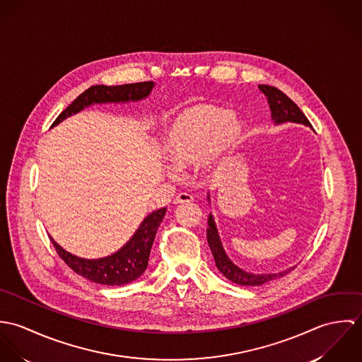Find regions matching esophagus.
<instances>
[{
    "mask_svg": "<svg viewBox=\"0 0 362 362\" xmlns=\"http://www.w3.org/2000/svg\"><path fill=\"white\" fill-rule=\"evenodd\" d=\"M194 201V197L187 194V192H182V194H178L174 199V204L175 205H184V204H191Z\"/></svg>",
    "mask_w": 362,
    "mask_h": 362,
    "instance_id": "1",
    "label": "esophagus"
}]
</instances>
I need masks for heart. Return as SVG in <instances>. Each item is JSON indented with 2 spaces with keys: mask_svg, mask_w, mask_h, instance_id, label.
<instances>
[{
  "mask_svg": "<svg viewBox=\"0 0 362 362\" xmlns=\"http://www.w3.org/2000/svg\"><path fill=\"white\" fill-rule=\"evenodd\" d=\"M244 122L227 107L195 104L174 119L165 131L163 151L173 168L198 167L213 178L244 136Z\"/></svg>",
  "mask_w": 362,
  "mask_h": 362,
  "instance_id": "obj_1",
  "label": "heart"
}]
</instances>
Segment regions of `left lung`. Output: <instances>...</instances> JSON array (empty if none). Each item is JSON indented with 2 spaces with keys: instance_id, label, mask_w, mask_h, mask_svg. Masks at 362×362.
<instances>
[{
  "instance_id": "8db88e82",
  "label": "left lung",
  "mask_w": 362,
  "mask_h": 362,
  "mask_svg": "<svg viewBox=\"0 0 362 362\" xmlns=\"http://www.w3.org/2000/svg\"><path fill=\"white\" fill-rule=\"evenodd\" d=\"M259 89L267 98L269 107L272 111V119L274 121V124H283V122L290 121V122L304 124V125L310 127L308 118L300 110V107L294 103L287 95H284L281 90H279L274 86H269V85H259ZM207 199H209V195H207ZM207 224H209V228L206 230L207 243H209L210 251L213 254L216 266L223 273V276H226L233 283H237L240 286H260L273 279L281 277L291 270V269H288V270H284L280 273H273V274H254V273H248V272L240 269L226 255L221 241H220V237H218V233H217V228H216V224H214V218L211 214L209 216Z\"/></svg>"
}]
</instances>
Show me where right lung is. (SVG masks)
Instances as JSON below:
<instances>
[{
  "mask_svg": "<svg viewBox=\"0 0 362 362\" xmlns=\"http://www.w3.org/2000/svg\"><path fill=\"white\" fill-rule=\"evenodd\" d=\"M153 86L155 83L152 81L119 86H90L57 117L52 127H55L66 117L79 112L90 104L127 103L142 100L149 96ZM164 214L165 207L151 213L148 217H145V220L142 221L136 233L132 235V238L119 251L105 258H79L62 250L52 237L50 240L59 258L79 276H83L85 279L99 284L124 286L136 280L146 270L156 233L160 223L164 218Z\"/></svg>",
  "mask_w": 362,
  "mask_h": 362,
  "instance_id": "1",
  "label": "right lung"
}]
</instances>
